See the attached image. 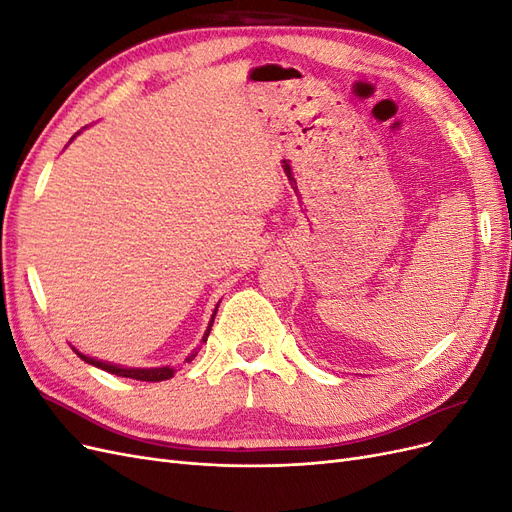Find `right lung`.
<instances>
[{
  "instance_id": "obj_1",
  "label": "right lung",
  "mask_w": 512,
  "mask_h": 512,
  "mask_svg": "<svg viewBox=\"0 0 512 512\" xmlns=\"http://www.w3.org/2000/svg\"><path fill=\"white\" fill-rule=\"evenodd\" d=\"M215 312H218V309H215ZM215 312H213V316H211V322H209V327H207V331H205L203 342H207L209 331H211V327H213V320H215ZM76 354H79L85 363H89V365H96V367H100V369L108 371V374H115V376H121V378H132V380H143V382H162V380L173 378V376H175V371H177V367H170V365H166V367H151V369L121 367V365H113V363H106V361L91 359V356H85V354H81L79 350H76ZM194 356H196V352H192V354L188 356V359H185V363H190V361L194 359Z\"/></svg>"
}]
</instances>
